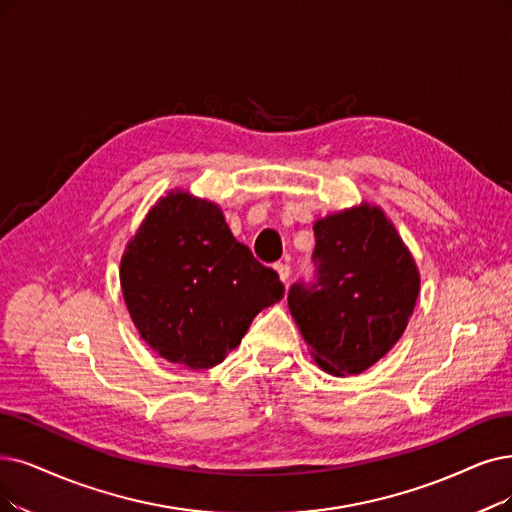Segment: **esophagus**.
<instances>
[{"instance_id": "1", "label": "esophagus", "mask_w": 512, "mask_h": 512, "mask_svg": "<svg viewBox=\"0 0 512 512\" xmlns=\"http://www.w3.org/2000/svg\"><path fill=\"white\" fill-rule=\"evenodd\" d=\"M275 271H277V275H279V279H281L283 283H288L290 273H292V269H290V264H288V262H277V264H275Z\"/></svg>"}]
</instances>
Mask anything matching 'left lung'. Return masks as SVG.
Instances as JSON below:
<instances>
[{"mask_svg": "<svg viewBox=\"0 0 512 512\" xmlns=\"http://www.w3.org/2000/svg\"><path fill=\"white\" fill-rule=\"evenodd\" d=\"M313 231L317 281L292 285L290 313L323 372L361 374L403 336L418 264L391 218L367 201L319 218Z\"/></svg>", "mask_w": 512, "mask_h": 512, "instance_id": "8db88e82", "label": "left lung"}]
</instances>
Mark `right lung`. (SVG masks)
I'll list each match as a JSON object with an SVG mask.
<instances>
[{
	"instance_id": "obj_1",
	"label": "right lung",
	"mask_w": 512,
	"mask_h": 512,
	"mask_svg": "<svg viewBox=\"0 0 512 512\" xmlns=\"http://www.w3.org/2000/svg\"><path fill=\"white\" fill-rule=\"evenodd\" d=\"M119 281L140 338L189 370L222 363L285 290L233 237L218 203L182 189L159 197L140 222Z\"/></svg>"
}]
</instances>
